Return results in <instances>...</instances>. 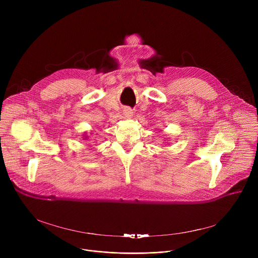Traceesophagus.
Wrapping results in <instances>:
<instances>
[{"label":"esophagus","instance_id":"34e87169","mask_svg":"<svg viewBox=\"0 0 258 258\" xmlns=\"http://www.w3.org/2000/svg\"><path fill=\"white\" fill-rule=\"evenodd\" d=\"M123 115H124L126 118H130V117H132V116L134 115V111L132 110L131 107H125L124 110H123Z\"/></svg>","mask_w":258,"mask_h":258}]
</instances>
